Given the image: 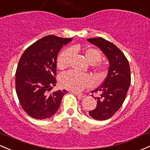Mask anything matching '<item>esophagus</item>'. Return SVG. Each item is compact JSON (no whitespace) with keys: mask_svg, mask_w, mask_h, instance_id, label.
<instances>
[{"mask_svg":"<svg viewBox=\"0 0 150 150\" xmlns=\"http://www.w3.org/2000/svg\"><path fill=\"white\" fill-rule=\"evenodd\" d=\"M72 93L75 94V95H78L79 97H80V98H85V97L86 96L85 94H83V93H76V92H72Z\"/></svg>","mask_w":150,"mask_h":150,"instance_id":"34e87169","label":"esophagus"}]
</instances>
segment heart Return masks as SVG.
Instances as JSON below:
<instances>
[{
    "label": "heart",
    "mask_w": 150,
    "mask_h": 150,
    "mask_svg": "<svg viewBox=\"0 0 150 150\" xmlns=\"http://www.w3.org/2000/svg\"><path fill=\"white\" fill-rule=\"evenodd\" d=\"M80 47L74 46L72 49H66L62 51L57 57V65L58 68L63 70L70 66L74 56V52H78ZM85 56L90 64H95V69L101 75L107 70L106 64L99 62L102 58L100 50L94 47H89L85 50ZM60 83L62 88L72 91H81L93 83L91 77L85 74L79 73L75 71L64 72L60 75Z\"/></svg>",
    "instance_id": "obj_1"
}]
</instances>
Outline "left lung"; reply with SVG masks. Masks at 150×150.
Wrapping results in <instances>:
<instances>
[{
  "label": "left lung",
  "mask_w": 150,
  "mask_h": 150,
  "mask_svg": "<svg viewBox=\"0 0 150 150\" xmlns=\"http://www.w3.org/2000/svg\"><path fill=\"white\" fill-rule=\"evenodd\" d=\"M108 57L110 62L108 73L100 86L91 93H99L97 107L89 115L97 120H105L112 117L121 108L126 98L131 83L129 62L122 51L112 42L103 38H89ZM93 97V95H92Z\"/></svg>",
  "instance_id": "obj_1"
}]
</instances>
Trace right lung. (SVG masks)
Here are the masks:
<instances>
[{
  "mask_svg": "<svg viewBox=\"0 0 150 150\" xmlns=\"http://www.w3.org/2000/svg\"><path fill=\"white\" fill-rule=\"evenodd\" d=\"M72 40L47 35L30 45L21 55L16 72V90L21 107L31 117L48 118L58 110L67 90L50 92L56 84L57 56Z\"/></svg>",
  "mask_w": 150,
  "mask_h": 150,
  "instance_id": "1",
  "label": "right lung"
}]
</instances>
